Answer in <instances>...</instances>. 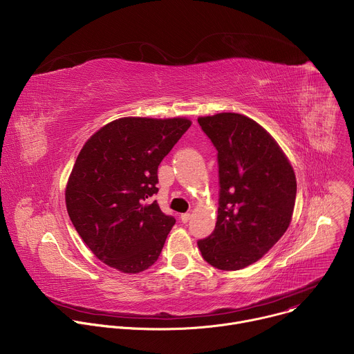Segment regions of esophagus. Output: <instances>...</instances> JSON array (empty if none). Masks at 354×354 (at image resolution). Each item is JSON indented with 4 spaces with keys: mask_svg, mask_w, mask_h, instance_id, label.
<instances>
[{
    "mask_svg": "<svg viewBox=\"0 0 354 354\" xmlns=\"http://www.w3.org/2000/svg\"><path fill=\"white\" fill-rule=\"evenodd\" d=\"M190 220V213H183L180 214V221L182 223H187Z\"/></svg>",
    "mask_w": 354,
    "mask_h": 354,
    "instance_id": "obj_1",
    "label": "esophagus"
}]
</instances>
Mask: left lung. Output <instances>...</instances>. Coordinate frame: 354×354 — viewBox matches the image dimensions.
Returning <instances> with one entry per match:
<instances>
[{"label":"left lung","mask_w":354,"mask_h":354,"mask_svg":"<svg viewBox=\"0 0 354 354\" xmlns=\"http://www.w3.org/2000/svg\"><path fill=\"white\" fill-rule=\"evenodd\" d=\"M217 149L218 216L214 231L197 245L220 270L258 262L290 225L297 182L274 138L239 113L197 119Z\"/></svg>","instance_id":"obj_1"}]
</instances>
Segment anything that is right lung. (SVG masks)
Masks as SVG:
<instances>
[{"label":"right lung","mask_w":354,"mask_h":354,"mask_svg":"<svg viewBox=\"0 0 354 354\" xmlns=\"http://www.w3.org/2000/svg\"><path fill=\"white\" fill-rule=\"evenodd\" d=\"M185 118H122L82 147L66 187L70 220L92 254L123 273L154 265L175 224L157 200L158 165L186 133Z\"/></svg>","instance_id":"1"}]
</instances>
